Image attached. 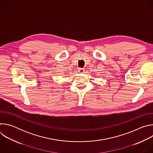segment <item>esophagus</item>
<instances>
[{
    "mask_svg": "<svg viewBox=\"0 0 153 153\" xmlns=\"http://www.w3.org/2000/svg\"><path fill=\"white\" fill-rule=\"evenodd\" d=\"M78 72H79V73L83 74V73L85 72V70H84L83 69H82V68H79V69L78 70Z\"/></svg>",
    "mask_w": 153,
    "mask_h": 153,
    "instance_id": "obj_1",
    "label": "esophagus"
}]
</instances>
